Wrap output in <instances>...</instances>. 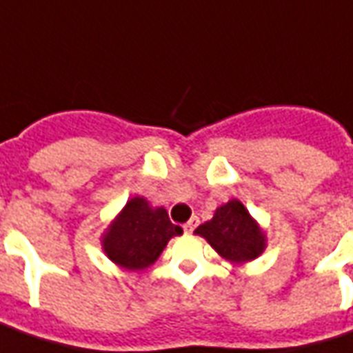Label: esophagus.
Instances as JSON below:
<instances>
[{"label":"esophagus","instance_id":"34e87169","mask_svg":"<svg viewBox=\"0 0 353 353\" xmlns=\"http://www.w3.org/2000/svg\"><path fill=\"white\" fill-rule=\"evenodd\" d=\"M199 223H200V219L199 217H196V215H194V217H191V221H187L183 225V229H185V232H187V234H191L192 230L196 229V227H199Z\"/></svg>","mask_w":353,"mask_h":353}]
</instances>
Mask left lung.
I'll list each match as a JSON object with an SVG mask.
<instances>
[{"label":"left lung","mask_w":353,"mask_h":353,"mask_svg":"<svg viewBox=\"0 0 353 353\" xmlns=\"http://www.w3.org/2000/svg\"><path fill=\"white\" fill-rule=\"evenodd\" d=\"M223 259L245 265L266 250V232L238 199H230L215 210L214 217L194 230Z\"/></svg>","instance_id":"1"}]
</instances>
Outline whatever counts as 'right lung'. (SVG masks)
I'll use <instances>...</instances> for the list:
<instances>
[{"instance_id":"obj_1","label":"right lung","mask_w":353,"mask_h":353,"mask_svg":"<svg viewBox=\"0 0 353 353\" xmlns=\"http://www.w3.org/2000/svg\"><path fill=\"white\" fill-rule=\"evenodd\" d=\"M183 229L170 221L166 208L145 196H132L101 234V250L111 263L130 272L145 270Z\"/></svg>"}]
</instances>
